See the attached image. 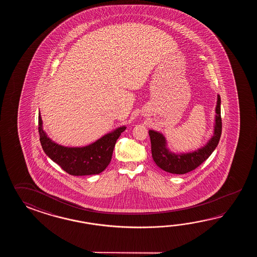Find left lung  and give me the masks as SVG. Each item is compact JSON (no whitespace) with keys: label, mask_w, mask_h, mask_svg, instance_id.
Listing matches in <instances>:
<instances>
[{"label":"left lung","mask_w":257,"mask_h":257,"mask_svg":"<svg viewBox=\"0 0 257 257\" xmlns=\"http://www.w3.org/2000/svg\"><path fill=\"white\" fill-rule=\"evenodd\" d=\"M216 117L212 138L208 143L197 151L188 153H175L170 152L166 148V141L162 133L149 131L152 144V155L153 161L161 169L175 175H184L197 168L203 162L213 153L218 146L222 131V122L220 115V96L218 95L216 105Z\"/></svg>","instance_id":"8db88e82"}]
</instances>
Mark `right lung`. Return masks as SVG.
<instances>
[{
  "instance_id": "add662e5",
  "label": "right lung",
  "mask_w": 257,
  "mask_h": 257,
  "mask_svg": "<svg viewBox=\"0 0 257 257\" xmlns=\"http://www.w3.org/2000/svg\"><path fill=\"white\" fill-rule=\"evenodd\" d=\"M126 126H120L98 141L82 148H69L52 142L42 128L39 114V140L44 152L54 163L71 175H98L111 162L116 140Z\"/></svg>"
}]
</instances>
